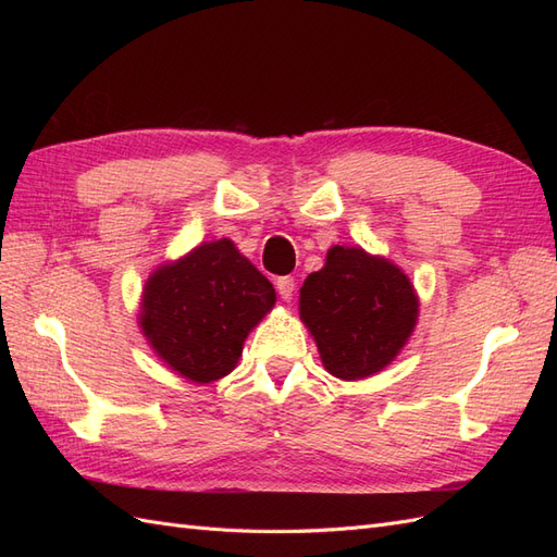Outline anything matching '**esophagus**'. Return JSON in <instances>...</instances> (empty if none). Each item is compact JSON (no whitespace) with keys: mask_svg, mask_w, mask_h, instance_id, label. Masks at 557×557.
Instances as JSON below:
<instances>
[{"mask_svg":"<svg viewBox=\"0 0 557 557\" xmlns=\"http://www.w3.org/2000/svg\"><path fill=\"white\" fill-rule=\"evenodd\" d=\"M295 288H297V283H295L293 276H281V278L276 281V290H278V295H281V299H285V301L293 299Z\"/></svg>","mask_w":557,"mask_h":557,"instance_id":"34e87169","label":"esophagus"}]
</instances>
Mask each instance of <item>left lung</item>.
Instances as JSON below:
<instances>
[{
  "label": "left lung",
  "mask_w": 557,
  "mask_h": 557,
  "mask_svg": "<svg viewBox=\"0 0 557 557\" xmlns=\"http://www.w3.org/2000/svg\"><path fill=\"white\" fill-rule=\"evenodd\" d=\"M299 318L336 379H367L391 364L416 327L418 295L391 260L332 246L299 290Z\"/></svg>",
  "instance_id": "1"
}]
</instances>
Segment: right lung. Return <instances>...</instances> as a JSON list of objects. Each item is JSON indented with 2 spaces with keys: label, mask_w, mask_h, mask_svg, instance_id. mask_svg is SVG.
<instances>
[{
  "label": "right lung",
  "mask_w": 557,
  "mask_h": 557,
  "mask_svg": "<svg viewBox=\"0 0 557 557\" xmlns=\"http://www.w3.org/2000/svg\"><path fill=\"white\" fill-rule=\"evenodd\" d=\"M274 305V285L230 239H218L148 276L139 327L178 376L213 383L237 367L248 332Z\"/></svg>",
  "instance_id": "right-lung-1"
}]
</instances>
